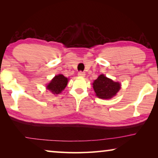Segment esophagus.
Returning <instances> with one entry per match:
<instances>
[{
  "label": "esophagus",
  "instance_id": "34e87169",
  "mask_svg": "<svg viewBox=\"0 0 158 158\" xmlns=\"http://www.w3.org/2000/svg\"><path fill=\"white\" fill-rule=\"evenodd\" d=\"M85 73L84 72H82V71H79L78 73V76L79 77H85Z\"/></svg>",
  "mask_w": 158,
  "mask_h": 158
}]
</instances>
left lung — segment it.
I'll return each instance as SVG.
<instances>
[{
  "mask_svg": "<svg viewBox=\"0 0 158 158\" xmlns=\"http://www.w3.org/2000/svg\"><path fill=\"white\" fill-rule=\"evenodd\" d=\"M93 85L96 95L101 99L111 98L121 89V84L118 82H114L104 74L99 76L93 82Z\"/></svg>",
  "mask_w": 158,
  "mask_h": 158,
  "instance_id": "8db88e82",
  "label": "left lung"
}]
</instances>
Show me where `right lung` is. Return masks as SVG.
<instances>
[{
    "mask_svg": "<svg viewBox=\"0 0 158 158\" xmlns=\"http://www.w3.org/2000/svg\"><path fill=\"white\" fill-rule=\"evenodd\" d=\"M68 79L62 74L55 76L52 81L47 85V89L52 92L53 94H59L66 87L68 84Z\"/></svg>",
    "mask_w": 158,
    "mask_h": 158,
    "instance_id": "1",
    "label": "right lung"
}]
</instances>
